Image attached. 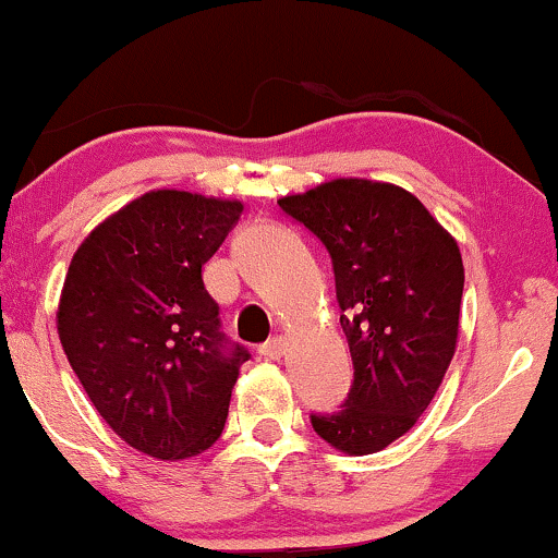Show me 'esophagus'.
<instances>
[{
	"mask_svg": "<svg viewBox=\"0 0 558 558\" xmlns=\"http://www.w3.org/2000/svg\"><path fill=\"white\" fill-rule=\"evenodd\" d=\"M284 349H287L284 339H281V336H274L271 341L260 343V347H258V354L264 356V360H279V356L284 354Z\"/></svg>",
	"mask_w": 558,
	"mask_h": 558,
	"instance_id": "1",
	"label": "esophagus"
}]
</instances>
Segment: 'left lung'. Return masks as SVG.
<instances>
[{"instance_id":"left-lung-1","label":"left lung","mask_w":558,"mask_h":558,"mask_svg":"<svg viewBox=\"0 0 558 558\" xmlns=\"http://www.w3.org/2000/svg\"><path fill=\"white\" fill-rule=\"evenodd\" d=\"M331 256L354 380L339 411L311 414L336 450L369 456L398 439L435 398L458 341L463 258L414 194L339 178L279 198Z\"/></svg>"}]
</instances>
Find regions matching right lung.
Segmentation results:
<instances>
[{"instance_id":"1","label":"right lung","mask_w":558,"mask_h":558,"mask_svg":"<svg viewBox=\"0 0 558 558\" xmlns=\"http://www.w3.org/2000/svg\"><path fill=\"white\" fill-rule=\"evenodd\" d=\"M243 204L153 191L89 232L69 264L59 339L108 426L160 460L222 435L243 343L222 331L202 266Z\"/></svg>"}]
</instances>
